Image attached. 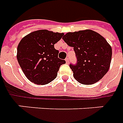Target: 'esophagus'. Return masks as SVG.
Returning <instances> with one entry per match:
<instances>
[{"label": "esophagus", "instance_id": "obj_1", "mask_svg": "<svg viewBox=\"0 0 123 123\" xmlns=\"http://www.w3.org/2000/svg\"><path fill=\"white\" fill-rule=\"evenodd\" d=\"M66 63H69V58L68 57H66Z\"/></svg>", "mask_w": 123, "mask_h": 123}]
</instances>
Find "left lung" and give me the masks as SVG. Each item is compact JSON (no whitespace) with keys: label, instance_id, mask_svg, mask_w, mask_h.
Returning <instances> with one entry per match:
<instances>
[{"label":"left lung","instance_id":"8db88e82","mask_svg":"<svg viewBox=\"0 0 123 123\" xmlns=\"http://www.w3.org/2000/svg\"><path fill=\"white\" fill-rule=\"evenodd\" d=\"M74 47L77 63L70 64L74 77L84 85H91L101 80L109 69L112 48L104 37L91 30L68 32L62 38Z\"/></svg>","mask_w":123,"mask_h":123}]
</instances>
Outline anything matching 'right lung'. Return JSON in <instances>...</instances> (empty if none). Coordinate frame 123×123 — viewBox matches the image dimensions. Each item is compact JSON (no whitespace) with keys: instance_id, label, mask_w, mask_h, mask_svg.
Wrapping results in <instances>:
<instances>
[{"instance_id":"obj_1","label":"right lung","mask_w":123,"mask_h":123,"mask_svg":"<svg viewBox=\"0 0 123 123\" xmlns=\"http://www.w3.org/2000/svg\"><path fill=\"white\" fill-rule=\"evenodd\" d=\"M63 33L39 30L24 36L19 42L16 57L26 77L37 85H46L55 80L61 65L66 61L58 58L54 44Z\"/></svg>"}]
</instances>
